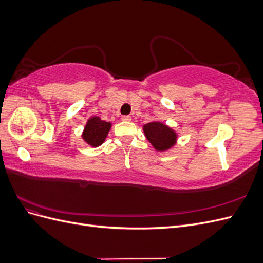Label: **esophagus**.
I'll return each mask as SVG.
<instances>
[{
    "label": "esophagus",
    "mask_w": 263,
    "mask_h": 263,
    "mask_svg": "<svg viewBox=\"0 0 263 263\" xmlns=\"http://www.w3.org/2000/svg\"><path fill=\"white\" fill-rule=\"evenodd\" d=\"M122 119H123L124 122H130V121H132V116L125 115V116H122Z\"/></svg>",
    "instance_id": "esophagus-1"
}]
</instances>
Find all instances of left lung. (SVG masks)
<instances>
[{"mask_svg": "<svg viewBox=\"0 0 263 263\" xmlns=\"http://www.w3.org/2000/svg\"><path fill=\"white\" fill-rule=\"evenodd\" d=\"M142 130L151 146L159 153L172 149L178 142V133L162 122L155 121L145 124Z\"/></svg>", "mask_w": 263, "mask_h": 263, "instance_id": "8db88e82", "label": "left lung"}]
</instances>
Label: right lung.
Segmentation results:
<instances>
[{"label":"right lung","instance_id":"obj_1","mask_svg":"<svg viewBox=\"0 0 263 263\" xmlns=\"http://www.w3.org/2000/svg\"><path fill=\"white\" fill-rule=\"evenodd\" d=\"M112 123L101 119L99 116H92L86 121L81 137L87 145L97 148L105 141Z\"/></svg>","mask_w":263,"mask_h":263}]
</instances>
